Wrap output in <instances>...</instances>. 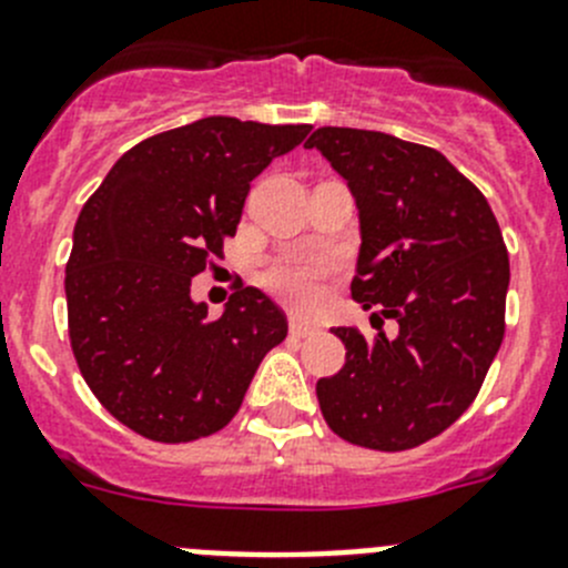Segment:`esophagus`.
Returning <instances> with one entry per match:
<instances>
[{
    "mask_svg": "<svg viewBox=\"0 0 568 568\" xmlns=\"http://www.w3.org/2000/svg\"><path fill=\"white\" fill-rule=\"evenodd\" d=\"M288 331H291V336H300V339H303V336L316 334V325H311V322H305V320H291Z\"/></svg>",
    "mask_w": 568,
    "mask_h": 568,
    "instance_id": "obj_1",
    "label": "esophagus"
}]
</instances>
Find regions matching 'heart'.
<instances>
[{
  "mask_svg": "<svg viewBox=\"0 0 568 568\" xmlns=\"http://www.w3.org/2000/svg\"><path fill=\"white\" fill-rule=\"evenodd\" d=\"M334 272L325 254H283L263 268V285L294 308H314L322 300V280Z\"/></svg>",
  "mask_w": 568,
  "mask_h": 568,
  "instance_id": "b5f03b06",
  "label": "heart"
}]
</instances>
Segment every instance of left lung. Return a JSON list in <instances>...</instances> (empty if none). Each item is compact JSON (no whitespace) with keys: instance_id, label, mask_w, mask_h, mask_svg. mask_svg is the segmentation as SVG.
Segmentation results:
<instances>
[{"instance_id":"8db88e82","label":"left lung","mask_w":568,"mask_h":568,"mask_svg":"<svg viewBox=\"0 0 568 568\" xmlns=\"http://www.w3.org/2000/svg\"><path fill=\"white\" fill-rule=\"evenodd\" d=\"M347 181L362 248L351 294L396 336L336 328L345 365L316 382L351 444L398 453L430 442L478 396L504 339L509 254L487 197L438 150L385 132L320 126L305 141Z\"/></svg>"}]
</instances>
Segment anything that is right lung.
<instances>
[{
	"mask_svg": "<svg viewBox=\"0 0 568 568\" xmlns=\"http://www.w3.org/2000/svg\"><path fill=\"white\" fill-rule=\"evenodd\" d=\"M308 124L212 115L158 132L115 161L81 209L64 274L70 347L101 405L163 444L223 430L288 322L240 283L217 320L192 277L223 257L252 181Z\"/></svg>",
	"mask_w": 568,
	"mask_h": 568,
	"instance_id": "obj_1",
	"label": "right lung"
}]
</instances>
